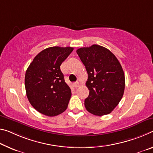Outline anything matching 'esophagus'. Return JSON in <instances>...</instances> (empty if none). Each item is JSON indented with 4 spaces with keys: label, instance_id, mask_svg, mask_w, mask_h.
<instances>
[{
    "label": "esophagus",
    "instance_id": "34e87169",
    "mask_svg": "<svg viewBox=\"0 0 153 153\" xmlns=\"http://www.w3.org/2000/svg\"><path fill=\"white\" fill-rule=\"evenodd\" d=\"M79 83L78 82H75V83H74V86L75 88H77V87H79Z\"/></svg>",
    "mask_w": 153,
    "mask_h": 153
}]
</instances>
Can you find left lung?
Returning <instances> with one entry per match:
<instances>
[{"label": "left lung", "mask_w": 153, "mask_h": 153, "mask_svg": "<svg viewBox=\"0 0 153 153\" xmlns=\"http://www.w3.org/2000/svg\"><path fill=\"white\" fill-rule=\"evenodd\" d=\"M77 54L83 62L88 77L86 86L89 95L84 100L87 111L96 116L111 112L124 94V71L115 55L99 45L81 48Z\"/></svg>", "instance_id": "obj_1"}]
</instances>
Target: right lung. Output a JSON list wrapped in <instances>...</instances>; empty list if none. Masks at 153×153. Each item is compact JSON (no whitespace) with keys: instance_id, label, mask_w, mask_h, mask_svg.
<instances>
[{"instance_id":"obj_1","label":"right lung","mask_w":153,"mask_h":153,"mask_svg":"<svg viewBox=\"0 0 153 153\" xmlns=\"http://www.w3.org/2000/svg\"><path fill=\"white\" fill-rule=\"evenodd\" d=\"M74 48L50 47L34 58L25 74L26 96L39 112L55 116L66 110L71 96L60 65Z\"/></svg>"}]
</instances>
